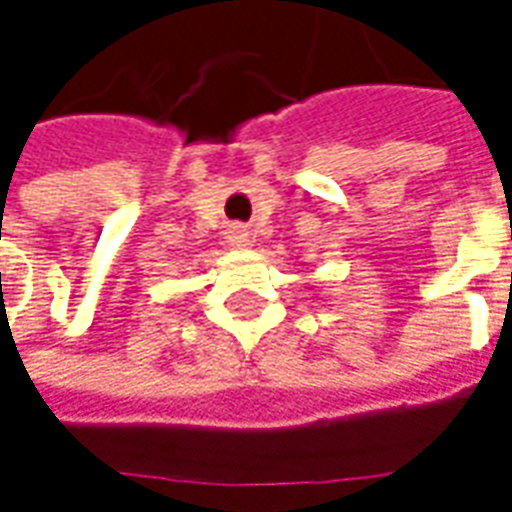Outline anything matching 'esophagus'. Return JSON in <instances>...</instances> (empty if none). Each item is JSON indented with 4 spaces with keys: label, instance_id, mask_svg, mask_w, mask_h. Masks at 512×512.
I'll return each instance as SVG.
<instances>
[{
    "label": "esophagus",
    "instance_id": "obj_1",
    "mask_svg": "<svg viewBox=\"0 0 512 512\" xmlns=\"http://www.w3.org/2000/svg\"><path fill=\"white\" fill-rule=\"evenodd\" d=\"M235 244H238V246L246 244V233H244V230H235Z\"/></svg>",
    "mask_w": 512,
    "mask_h": 512
}]
</instances>
